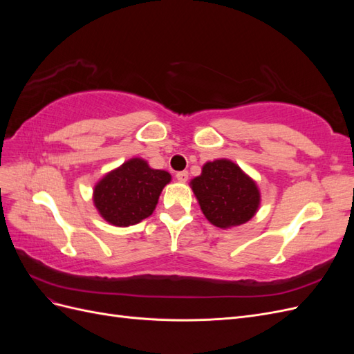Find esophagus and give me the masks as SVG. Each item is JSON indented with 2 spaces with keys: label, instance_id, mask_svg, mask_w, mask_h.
Returning a JSON list of instances; mask_svg holds the SVG:
<instances>
[{
  "label": "esophagus",
  "instance_id": "esophagus-1",
  "mask_svg": "<svg viewBox=\"0 0 354 354\" xmlns=\"http://www.w3.org/2000/svg\"><path fill=\"white\" fill-rule=\"evenodd\" d=\"M176 177H177L180 183H186L187 178H189V173H187V171H180V173L176 174Z\"/></svg>",
  "mask_w": 354,
  "mask_h": 354
}]
</instances>
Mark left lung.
Masks as SVG:
<instances>
[{
    "label": "left lung",
    "mask_w": 354,
    "mask_h": 354,
    "mask_svg": "<svg viewBox=\"0 0 354 354\" xmlns=\"http://www.w3.org/2000/svg\"><path fill=\"white\" fill-rule=\"evenodd\" d=\"M205 218L220 229L250 221L260 208L261 195L255 181L230 159L203 164L201 176L190 180Z\"/></svg>",
    "instance_id": "8db88e82"
}]
</instances>
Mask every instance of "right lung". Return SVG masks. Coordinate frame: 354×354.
Returning <instances> with one entry per match:
<instances>
[{"label": "right lung", "mask_w": 354, "mask_h": 354, "mask_svg": "<svg viewBox=\"0 0 354 354\" xmlns=\"http://www.w3.org/2000/svg\"><path fill=\"white\" fill-rule=\"evenodd\" d=\"M171 181L164 169L131 158L104 174L93 189V202L100 217L116 227H128L152 216L160 192Z\"/></svg>", "instance_id": "add662e5"}]
</instances>
